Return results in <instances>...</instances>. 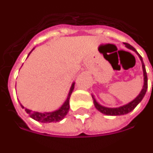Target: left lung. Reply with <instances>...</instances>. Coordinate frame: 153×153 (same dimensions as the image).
Returning a JSON list of instances; mask_svg holds the SVG:
<instances>
[{
  "instance_id": "obj_1",
  "label": "left lung",
  "mask_w": 153,
  "mask_h": 153,
  "mask_svg": "<svg viewBox=\"0 0 153 153\" xmlns=\"http://www.w3.org/2000/svg\"><path fill=\"white\" fill-rule=\"evenodd\" d=\"M124 45H125V46L127 47V48H128V49H130V50H132V51H135L137 54V52L136 51V50H135L132 45H130L128 43H124ZM138 56H139L140 59H141V61H142V65H143V76H144L143 87V89H142V91L140 92V94H138V96H137L135 99H133L132 102H130L129 103H128V104H126V105L118 107V108H106V107H103L102 106V105H100L99 102H97V101L94 99V97H93L95 108L99 110V112H101V113L103 114H106V115H110V116L124 115V114H128V113H130L131 111H132V110L134 109V108L137 107V104L142 101V99H143L144 95H145V94H146V92H147V72H146V69H145V65H144L143 61V58H142V56H141L140 54H138ZM152 87H153V82H152Z\"/></svg>"
}]
</instances>
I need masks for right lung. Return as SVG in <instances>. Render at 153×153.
<instances>
[{
	"label": "right lung",
	"mask_w": 153,
	"mask_h": 153,
	"mask_svg": "<svg viewBox=\"0 0 153 153\" xmlns=\"http://www.w3.org/2000/svg\"><path fill=\"white\" fill-rule=\"evenodd\" d=\"M31 53V52H30ZM74 88V83H73L72 86L70 88L69 95L67 97L66 101L64 102L58 110H55L54 112H50V113H39V112H32L31 110L25 108V111L28 114H30V117H32L36 121L41 122V123H53V122H59L61 121L64 117H65L69 110V98L70 95L73 92ZM21 106L25 108L21 104Z\"/></svg>",
	"instance_id": "right-lung-1"
}]
</instances>
